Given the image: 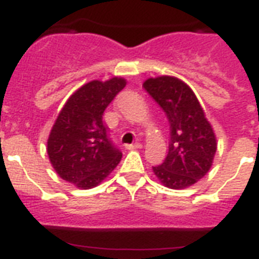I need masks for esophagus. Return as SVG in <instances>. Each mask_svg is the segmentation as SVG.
I'll return each mask as SVG.
<instances>
[{"label":"esophagus","mask_w":259,"mask_h":259,"mask_svg":"<svg viewBox=\"0 0 259 259\" xmlns=\"http://www.w3.org/2000/svg\"><path fill=\"white\" fill-rule=\"evenodd\" d=\"M140 148H142L141 142H134V144L126 145V149H140Z\"/></svg>","instance_id":"1"}]
</instances>
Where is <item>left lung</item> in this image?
<instances>
[{"mask_svg":"<svg viewBox=\"0 0 259 259\" xmlns=\"http://www.w3.org/2000/svg\"><path fill=\"white\" fill-rule=\"evenodd\" d=\"M142 87L169 122V149L165 160L153 166L154 175L168 188H187L212 165L217 152L212 127L192 90L179 79H148Z\"/></svg>","mask_w":259,"mask_h":259,"instance_id":"left-lung-1","label":"left lung"}]
</instances>
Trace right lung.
<instances>
[{
    "mask_svg": "<svg viewBox=\"0 0 259 259\" xmlns=\"http://www.w3.org/2000/svg\"><path fill=\"white\" fill-rule=\"evenodd\" d=\"M125 84L122 78L93 80L67 101L47 148L51 164L63 180L79 188H93L121 161V150L107 136L103 113Z\"/></svg>",
    "mask_w": 259,
    "mask_h": 259,
    "instance_id": "1",
    "label": "right lung"
}]
</instances>
